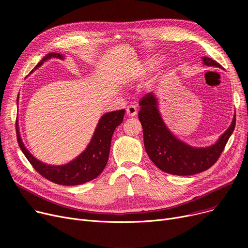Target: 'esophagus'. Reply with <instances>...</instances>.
Returning a JSON list of instances; mask_svg holds the SVG:
<instances>
[{
    "label": "esophagus",
    "instance_id": "obj_1",
    "mask_svg": "<svg viewBox=\"0 0 248 248\" xmlns=\"http://www.w3.org/2000/svg\"><path fill=\"white\" fill-rule=\"evenodd\" d=\"M137 112H138V110H137V108L135 106H128L126 108V114L128 116L134 117V116L137 115Z\"/></svg>",
    "mask_w": 248,
    "mask_h": 248
}]
</instances>
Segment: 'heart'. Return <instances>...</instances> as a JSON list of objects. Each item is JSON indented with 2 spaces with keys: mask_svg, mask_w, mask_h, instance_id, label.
Masks as SVG:
<instances>
[{
  "mask_svg": "<svg viewBox=\"0 0 248 248\" xmlns=\"http://www.w3.org/2000/svg\"><path fill=\"white\" fill-rule=\"evenodd\" d=\"M161 56H150L146 60L136 61L131 64L128 68V75L133 79H140L148 75L150 72L155 71L163 62Z\"/></svg>",
  "mask_w": 248,
  "mask_h": 248,
  "instance_id": "b5f03b06",
  "label": "heart"
}]
</instances>
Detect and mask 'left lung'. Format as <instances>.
Instances as JSON below:
<instances>
[{
	"mask_svg": "<svg viewBox=\"0 0 248 248\" xmlns=\"http://www.w3.org/2000/svg\"><path fill=\"white\" fill-rule=\"evenodd\" d=\"M206 66L221 67V65L209 57H202ZM139 119L144 132L145 149L160 170L178 176H189L206 171L213 166L235 127V114L227 131L221 135L212 146L196 148L174 136L163 121L159 110V101L154 93H149L140 102Z\"/></svg>",
	"mask_w": 248,
	"mask_h": 248,
	"instance_id": "left-lung-1",
	"label": "left lung"
}]
</instances>
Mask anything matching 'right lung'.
Listing matches in <instances>:
<instances>
[{"mask_svg":"<svg viewBox=\"0 0 248 248\" xmlns=\"http://www.w3.org/2000/svg\"><path fill=\"white\" fill-rule=\"evenodd\" d=\"M51 58L64 59V55L52 52L43 57L36 65L35 69L40 67L45 61ZM124 111V109H121L104 113L99 119L93 136L86 149L74 160L65 165L52 166L36 159L24 146L17 122L16 131L18 144L25 157L28 159L35 170L47 180L63 186L80 185L95 179L106 168L108 161L112 134L115 127L123 123Z\"/></svg>","mask_w":248,"mask_h":248,"instance_id":"right-lung-1","label":"right lung"}]
</instances>
